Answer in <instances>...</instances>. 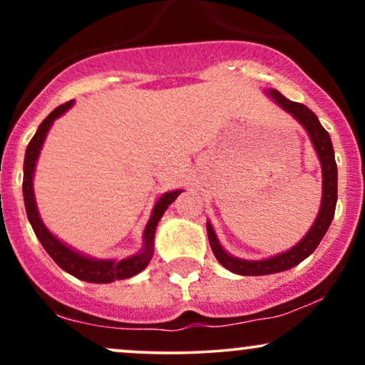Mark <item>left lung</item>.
<instances>
[{
	"mask_svg": "<svg viewBox=\"0 0 365 365\" xmlns=\"http://www.w3.org/2000/svg\"><path fill=\"white\" fill-rule=\"evenodd\" d=\"M271 96H273L274 101L278 103L284 111L290 113V115L295 116V118L304 125L309 137H311L317 156H319L322 168V202L316 223H314L312 228L309 230L307 235L302 238V242H299V244L288 250V252H283L271 259H264V261H242V259L232 257L230 254H226L225 250L221 249L220 242H217L212 226L207 223V238L209 244H211L212 252H215V257L220 261L221 266L226 267V269L242 276H262L279 273V271H287L290 269V267L297 266L299 262H302L305 257H309V255L316 250V247L319 245L322 237L326 235L331 221H333L334 209H336L338 170L336 161H334V150L333 144H331L329 133L322 128L317 116L314 115L307 106L290 101V99L284 98L283 94H279L278 91H271Z\"/></svg>",
	"mask_w": 365,
	"mask_h": 365,
	"instance_id": "1",
	"label": "left lung"
}]
</instances>
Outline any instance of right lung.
<instances>
[{"label":"right lung","mask_w":365,"mask_h":365,"mask_svg":"<svg viewBox=\"0 0 365 365\" xmlns=\"http://www.w3.org/2000/svg\"><path fill=\"white\" fill-rule=\"evenodd\" d=\"M73 101H68L61 106H58L56 110H53L48 115L43 123L37 128L36 135L32 137L29 142L27 150H25V161H24V200H25V211H27V217L31 221L32 230H34L36 237L39 238V242L43 244L46 252L53 257V261L65 269L66 273H70L75 278L82 279V282L89 283H111L115 279H125L130 276L140 273L145 266H148L150 257H153V242H154V232H156L158 221L161 220L163 212L166 211V207L177 199L178 194L182 190H173L168 192L158 200L156 206H154L153 216H150L148 226H145L144 232V249L140 254L133 255V257L123 259V261H96V259H89L86 255H81L75 250L68 249L65 244H61L58 238H54L51 233L48 232V228L41 221L39 212H37L36 200H34V190H32V177H34V168L37 156H39V150L43 148V142L46 139V133H48L49 127L54 121V118L63 115Z\"/></svg>","instance_id":"add662e5"}]
</instances>
